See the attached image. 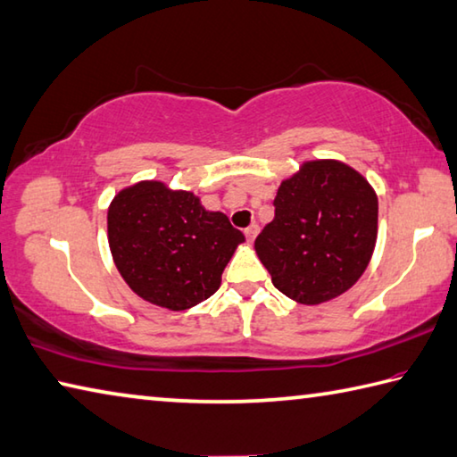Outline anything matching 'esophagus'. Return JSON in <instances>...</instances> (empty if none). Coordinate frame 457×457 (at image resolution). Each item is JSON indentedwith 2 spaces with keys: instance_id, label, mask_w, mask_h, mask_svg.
<instances>
[{
  "instance_id": "34e87169",
  "label": "esophagus",
  "mask_w": 457,
  "mask_h": 457,
  "mask_svg": "<svg viewBox=\"0 0 457 457\" xmlns=\"http://www.w3.org/2000/svg\"><path fill=\"white\" fill-rule=\"evenodd\" d=\"M257 234H260V226H257V223H252V226L245 229V237H247V242L252 244Z\"/></svg>"
}]
</instances>
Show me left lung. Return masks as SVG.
Here are the masks:
<instances>
[{
	"mask_svg": "<svg viewBox=\"0 0 457 457\" xmlns=\"http://www.w3.org/2000/svg\"><path fill=\"white\" fill-rule=\"evenodd\" d=\"M276 218L255 253L289 300L320 305L345 294L370 265L378 239V194L339 160H310L286 178Z\"/></svg>",
	"mask_w": 457,
	"mask_h": 457,
	"instance_id": "8db88e82",
	"label": "left lung"
}]
</instances>
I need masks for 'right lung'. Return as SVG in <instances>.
I'll list each match as a JSON object with an SVG mask.
<instances>
[{
    "label": "right lung",
    "instance_id": "right-lung-1",
    "mask_svg": "<svg viewBox=\"0 0 457 457\" xmlns=\"http://www.w3.org/2000/svg\"><path fill=\"white\" fill-rule=\"evenodd\" d=\"M107 242L123 281L142 300L184 312L218 292L244 234L200 195L160 179L123 187L107 207Z\"/></svg>",
    "mask_w": 457,
    "mask_h": 457
}]
</instances>
